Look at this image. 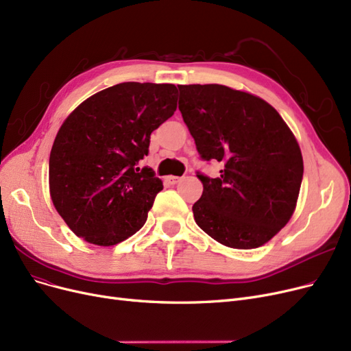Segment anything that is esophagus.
Returning a JSON list of instances; mask_svg holds the SVG:
<instances>
[{
    "mask_svg": "<svg viewBox=\"0 0 351 351\" xmlns=\"http://www.w3.org/2000/svg\"><path fill=\"white\" fill-rule=\"evenodd\" d=\"M179 180H180V178H179V176H173V175H171V176H166V182H167V184H171V185L178 184Z\"/></svg>",
    "mask_w": 351,
    "mask_h": 351,
    "instance_id": "esophagus-1",
    "label": "esophagus"
}]
</instances>
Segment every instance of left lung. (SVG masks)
<instances>
[{
	"label": "left lung",
	"mask_w": 351,
	"mask_h": 351,
	"mask_svg": "<svg viewBox=\"0 0 351 351\" xmlns=\"http://www.w3.org/2000/svg\"><path fill=\"white\" fill-rule=\"evenodd\" d=\"M179 111L202 160L223 163L218 178L201 172L195 223L218 243L256 249L292 217L304 175L301 149L279 112L262 98L224 85H178Z\"/></svg>",
	"instance_id": "8db88e82"
}]
</instances>
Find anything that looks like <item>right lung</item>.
Segmentation results:
<instances>
[{"label":"right lung","mask_w":351,"mask_h":351,"mask_svg":"<svg viewBox=\"0 0 351 351\" xmlns=\"http://www.w3.org/2000/svg\"><path fill=\"white\" fill-rule=\"evenodd\" d=\"M172 84L123 82L75 108L49 159L50 197L77 237L114 245L145 226L163 189L149 166L150 134L176 111Z\"/></svg>","instance_id":"add662e5"}]
</instances>
